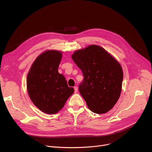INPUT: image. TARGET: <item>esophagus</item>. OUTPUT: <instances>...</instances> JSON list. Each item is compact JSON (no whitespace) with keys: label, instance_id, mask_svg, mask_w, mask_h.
Segmentation results:
<instances>
[{"label":"esophagus","instance_id":"obj_1","mask_svg":"<svg viewBox=\"0 0 152 152\" xmlns=\"http://www.w3.org/2000/svg\"><path fill=\"white\" fill-rule=\"evenodd\" d=\"M74 89H75V93H77V91H78L77 87V86H75V87H74Z\"/></svg>","mask_w":152,"mask_h":152}]
</instances>
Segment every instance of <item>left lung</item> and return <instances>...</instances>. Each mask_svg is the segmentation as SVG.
I'll return each instance as SVG.
<instances>
[{
  "instance_id": "8db88e82",
  "label": "left lung",
  "mask_w": 152,
  "mask_h": 152,
  "mask_svg": "<svg viewBox=\"0 0 152 152\" xmlns=\"http://www.w3.org/2000/svg\"><path fill=\"white\" fill-rule=\"evenodd\" d=\"M84 76L79 91L94 113L108 112L121 95L123 72L119 62L102 47L92 45L71 56Z\"/></svg>"
}]
</instances>
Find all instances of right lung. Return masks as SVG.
Listing matches in <instances>:
<instances>
[{
	"label": "right lung",
	"instance_id": "right-lung-1",
	"mask_svg": "<svg viewBox=\"0 0 152 152\" xmlns=\"http://www.w3.org/2000/svg\"><path fill=\"white\" fill-rule=\"evenodd\" d=\"M62 53L47 50L39 55L27 76V89L34 104L47 114H55L65 105L75 90L58 71Z\"/></svg>",
	"mask_w": 152,
	"mask_h": 152
}]
</instances>
